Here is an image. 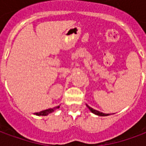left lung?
I'll return each instance as SVG.
<instances>
[{
    "label": "left lung",
    "mask_w": 146,
    "mask_h": 146,
    "mask_svg": "<svg viewBox=\"0 0 146 146\" xmlns=\"http://www.w3.org/2000/svg\"><path fill=\"white\" fill-rule=\"evenodd\" d=\"M87 106H88V108L89 110H91V112L93 113H95V114H96V115H98V116H109L110 114H106V113H101V112H99V111H97V110H94V109H92V108H91L90 106H88V105H87Z\"/></svg>",
    "instance_id": "1"
}]
</instances>
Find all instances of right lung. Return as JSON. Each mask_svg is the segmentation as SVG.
<instances>
[{
    "mask_svg": "<svg viewBox=\"0 0 146 146\" xmlns=\"http://www.w3.org/2000/svg\"><path fill=\"white\" fill-rule=\"evenodd\" d=\"M58 108H59V106H56V107L52 108V109H48V110H43V111L40 112V113H36L35 114H36V116H47L49 113L54 112V110H56V109H58Z\"/></svg>",
    "mask_w": 146,
    "mask_h": 146,
    "instance_id": "obj_1",
    "label": "right lung"
}]
</instances>
